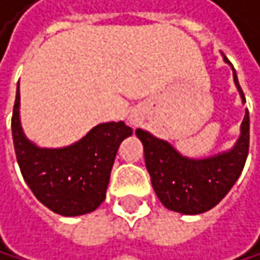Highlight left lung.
Returning a JSON list of instances; mask_svg holds the SVG:
<instances>
[{"label":"left lung","instance_id":"obj_1","mask_svg":"<svg viewBox=\"0 0 260 260\" xmlns=\"http://www.w3.org/2000/svg\"><path fill=\"white\" fill-rule=\"evenodd\" d=\"M223 59L229 63L226 57ZM233 76L245 103L234 67ZM136 136L143 143L145 165L160 203L170 211L197 215L217 206L239 179L249 148V114L246 109L236 145L229 151L206 159L185 157L168 142L143 129H137Z\"/></svg>","mask_w":260,"mask_h":260}]
</instances>
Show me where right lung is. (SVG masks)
Here are the masks:
<instances>
[{"label": "right lung", "mask_w": 260, "mask_h": 260, "mask_svg": "<svg viewBox=\"0 0 260 260\" xmlns=\"http://www.w3.org/2000/svg\"><path fill=\"white\" fill-rule=\"evenodd\" d=\"M133 134L124 121L95 126L65 148H39L20 123V85L12 114V139L21 175L36 198L53 212L76 217L93 212L104 201L120 143Z\"/></svg>", "instance_id": "obj_1"}]
</instances>
